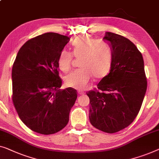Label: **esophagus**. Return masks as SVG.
<instances>
[{"mask_svg": "<svg viewBox=\"0 0 159 159\" xmlns=\"http://www.w3.org/2000/svg\"><path fill=\"white\" fill-rule=\"evenodd\" d=\"M78 94H79V95H84V92H82V91H78Z\"/></svg>", "mask_w": 159, "mask_h": 159, "instance_id": "esophagus-1", "label": "esophagus"}]
</instances>
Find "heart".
Instances as JSON below:
<instances>
[{
  "label": "heart",
  "mask_w": 159,
  "mask_h": 159,
  "mask_svg": "<svg viewBox=\"0 0 159 159\" xmlns=\"http://www.w3.org/2000/svg\"><path fill=\"white\" fill-rule=\"evenodd\" d=\"M72 54L63 50L57 61L59 70L66 73L70 70L73 56L80 58V69L64 77L66 86L77 89H85L93 76L100 79L107 75L112 62V49L107 42L82 36L72 41Z\"/></svg>",
  "instance_id": "heart-1"
}]
</instances>
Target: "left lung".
<instances>
[{
    "label": "left lung",
    "mask_w": 159,
    "mask_h": 159,
    "mask_svg": "<svg viewBox=\"0 0 159 159\" xmlns=\"http://www.w3.org/2000/svg\"><path fill=\"white\" fill-rule=\"evenodd\" d=\"M103 39L112 49L110 73L87 93L89 121L97 129L114 133L133 123L147 89L144 61L134 43L123 36L106 32Z\"/></svg>",
    "instance_id": "8db88e82"
}]
</instances>
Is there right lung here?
Returning a JSON list of instances; mask_svg holds the SVG:
<instances>
[{"instance_id":"add662e5","label":"right lung","mask_w":159,"mask_h":159,"mask_svg":"<svg viewBox=\"0 0 159 159\" xmlns=\"http://www.w3.org/2000/svg\"><path fill=\"white\" fill-rule=\"evenodd\" d=\"M70 39L46 33L29 40L18 51L12 68V100L23 123L40 134L65 127L77 98L76 89H60L58 58Z\"/></svg>"}]
</instances>
